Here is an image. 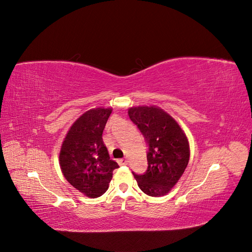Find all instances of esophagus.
Wrapping results in <instances>:
<instances>
[{"label": "esophagus", "mask_w": 252, "mask_h": 252, "mask_svg": "<svg viewBox=\"0 0 252 252\" xmlns=\"http://www.w3.org/2000/svg\"><path fill=\"white\" fill-rule=\"evenodd\" d=\"M118 163H119V165H121V166H125V165H128V161H127V158H119V159H118Z\"/></svg>", "instance_id": "obj_1"}]
</instances>
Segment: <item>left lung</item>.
<instances>
[{
	"mask_svg": "<svg viewBox=\"0 0 252 252\" xmlns=\"http://www.w3.org/2000/svg\"><path fill=\"white\" fill-rule=\"evenodd\" d=\"M148 146L146 172H132L144 193H168L184 173L189 162V144L184 131L168 113L156 106H139L128 110Z\"/></svg>",
	"mask_w": 252,
	"mask_h": 252,
	"instance_id": "left-lung-1",
	"label": "left lung"
}]
</instances>
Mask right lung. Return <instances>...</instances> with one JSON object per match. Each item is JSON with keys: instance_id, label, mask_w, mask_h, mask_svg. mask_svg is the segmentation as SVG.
Segmentation results:
<instances>
[{"instance_id": "right-lung-1", "label": "right lung", "mask_w": 252, "mask_h": 252, "mask_svg": "<svg viewBox=\"0 0 252 252\" xmlns=\"http://www.w3.org/2000/svg\"><path fill=\"white\" fill-rule=\"evenodd\" d=\"M110 108L90 109L70 127L60 152V165L65 179L89 197L106 192L112 172L119 165L110 159L102 134Z\"/></svg>"}]
</instances>
